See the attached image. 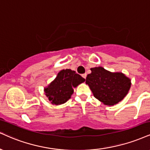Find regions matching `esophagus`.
Returning <instances> with one entry per match:
<instances>
[{
	"instance_id": "obj_1",
	"label": "esophagus",
	"mask_w": 150,
	"mask_h": 150,
	"mask_svg": "<svg viewBox=\"0 0 150 150\" xmlns=\"http://www.w3.org/2000/svg\"><path fill=\"white\" fill-rule=\"evenodd\" d=\"M81 76H82V77H83V79H86V76H87L86 74H82Z\"/></svg>"
}]
</instances>
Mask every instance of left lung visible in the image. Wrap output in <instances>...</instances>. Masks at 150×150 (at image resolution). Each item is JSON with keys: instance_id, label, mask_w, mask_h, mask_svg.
I'll list each match as a JSON object with an SVG mask.
<instances>
[{"instance_id": "obj_1", "label": "left lung", "mask_w": 150, "mask_h": 150, "mask_svg": "<svg viewBox=\"0 0 150 150\" xmlns=\"http://www.w3.org/2000/svg\"><path fill=\"white\" fill-rule=\"evenodd\" d=\"M92 72L86 77L94 97L103 104H117L126 97L131 88L130 79L122 72H110L102 67L90 69Z\"/></svg>"}]
</instances>
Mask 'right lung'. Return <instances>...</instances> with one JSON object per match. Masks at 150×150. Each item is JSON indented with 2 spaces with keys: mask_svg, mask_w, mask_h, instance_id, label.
<instances>
[{
  "mask_svg": "<svg viewBox=\"0 0 150 150\" xmlns=\"http://www.w3.org/2000/svg\"><path fill=\"white\" fill-rule=\"evenodd\" d=\"M86 81L75 71L66 69L59 72L56 78L44 88L45 95L52 104L65 103L74 93V88Z\"/></svg>",
  "mask_w": 150,
  "mask_h": 150,
  "instance_id": "right-lung-1",
  "label": "right lung"
}]
</instances>
